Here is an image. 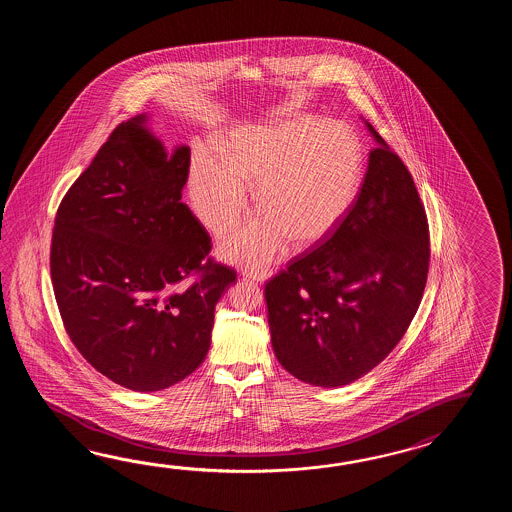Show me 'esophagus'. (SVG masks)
<instances>
[{
	"mask_svg": "<svg viewBox=\"0 0 512 512\" xmlns=\"http://www.w3.org/2000/svg\"><path fill=\"white\" fill-rule=\"evenodd\" d=\"M272 272L269 269H245L243 276L251 278L254 282L263 283L271 278Z\"/></svg>",
	"mask_w": 512,
	"mask_h": 512,
	"instance_id": "obj_1",
	"label": "esophagus"
}]
</instances>
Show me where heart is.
Wrapping results in <instances>:
<instances>
[{
  "label": "heart",
  "mask_w": 512,
  "mask_h": 512,
  "mask_svg": "<svg viewBox=\"0 0 512 512\" xmlns=\"http://www.w3.org/2000/svg\"><path fill=\"white\" fill-rule=\"evenodd\" d=\"M364 148L344 124L311 115L236 131L221 161L199 152L190 170V194L199 218L214 234L232 229L254 188L260 212L230 238L221 254L263 267L287 240L311 247L337 229L359 199Z\"/></svg>",
  "instance_id": "b5f03b06"
}]
</instances>
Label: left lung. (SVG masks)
<instances>
[{
  "label": "left lung",
  "instance_id": "obj_1",
  "mask_svg": "<svg viewBox=\"0 0 512 512\" xmlns=\"http://www.w3.org/2000/svg\"><path fill=\"white\" fill-rule=\"evenodd\" d=\"M366 126L377 148L355 207L322 245L265 285L276 359L322 388L357 381L392 353L428 276V223L412 174Z\"/></svg>",
  "mask_w": 512,
  "mask_h": 512
}]
</instances>
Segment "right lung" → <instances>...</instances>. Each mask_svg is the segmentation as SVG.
I'll list each match as a JSON object with an SVG mask.
<instances>
[{"instance_id": "1", "label": "right lung", "mask_w": 512, "mask_h": 512, "mask_svg": "<svg viewBox=\"0 0 512 512\" xmlns=\"http://www.w3.org/2000/svg\"><path fill=\"white\" fill-rule=\"evenodd\" d=\"M119 124L56 212L51 278L67 335L109 381L159 392L201 366L236 271L181 203L190 148Z\"/></svg>"}]
</instances>
